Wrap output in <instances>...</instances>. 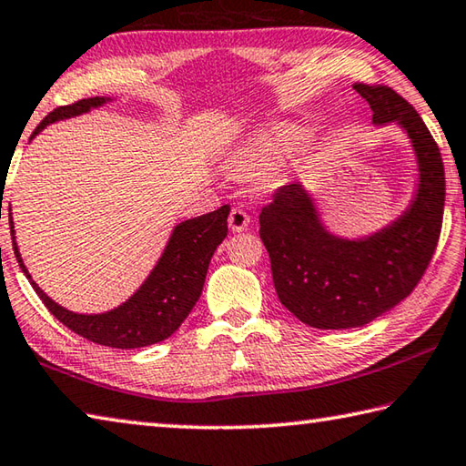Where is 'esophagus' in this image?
I'll use <instances>...</instances> for the list:
<instances>
[{
    "label": "esophagus",
    "instance_id": "1",
    "mask_svg": "<svg viewBox=\"0 0 466 466\" xmlns=\"http://www.w3.org/2000/svg\"><path fill=\"white\" fill-rule=\"evenodd\" d=\"M248 222H250V216L242 208H232L230 209V216H228V224H230L234 232L247 230Z\"/></svg>",
    "mask_w": 466,
    "mask_h": 466
}]
</instances>
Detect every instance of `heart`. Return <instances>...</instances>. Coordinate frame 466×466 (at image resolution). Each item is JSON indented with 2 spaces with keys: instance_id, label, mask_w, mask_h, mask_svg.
Masks as SVG:
<instances>
[{
  "instance_id": "b5f03b06",
  "label": "heart",
  "mask_w": 466,
  "mask_h": 466,
  "mask_svg": "<svg viewBox=\"0 0 466 466\" xmlns=\"http://www.w3.org/2000/svg\"><path fill=\"white\" fill-rule=\"evenodd\" d=\"M293 140V132L285 126H275L267 132L258 134V137L248 142L244 147L238 157H236L234 165L240 171H255L258 167H265L268 163H273L275 158H279L283 152L291 147Z\"/></svg>"
}]
</instances>
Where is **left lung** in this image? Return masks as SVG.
<instances>
[{
    "label": "left lung",
    "mask_w": 466,
    "mask_h": 466,
    "mask_svg": "<svg viewBox=\"0 0 466 466\" xmlns=\"http://www.w3.org/2000/svg\"><path fill=\"white\" fill-rule=\"evenodd\" d=\"M377 124L400 122L416 148L420 189L408 214L367 240L334 238L298 183L279 187L262 208L260 240L279 299L303 324L365 326L416 289L442 230L446 177L440 148L408 99L385 83H354Z\"/></svg>",
    "instance_id": "1"
}]
</instances>
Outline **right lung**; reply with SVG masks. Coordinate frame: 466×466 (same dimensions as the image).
Masks as SVG:
<instances>
[{
	"instance_id": "obj_1",
	"label": "right lung",
	"mask_w": 466,
	"mask_h": 466,
	"mask_svg": "<svg viewBox=\"0 0 466 466\" xmlns=\"http://www.w3.org/2000/svg\"><path fill=\"white\" fill-rule=\"evenodd\" d=\"M104 101V97H89L53 109L36 126L30 138L36 137L46 124L89 112L91 107H97ZM228 214H230V206H222L206 216L181 222L173 230L165 255L160 257L158 265L152 270L145 285L124 306L99 316H79L56 306L32 281L15 242L14 252L24 275L28 277L30 285L34 287V291H36L46 309L61 324L73 329L75 334L87 338L89 342L112 346V349H140V346L165 340L189 316V311L199 299L201 289H204L208 267L211 257H214V250L218 248V244H222L228 234ZM10 230L12 240H15L12 219Z\"/></svg>"
}]
</instances>
